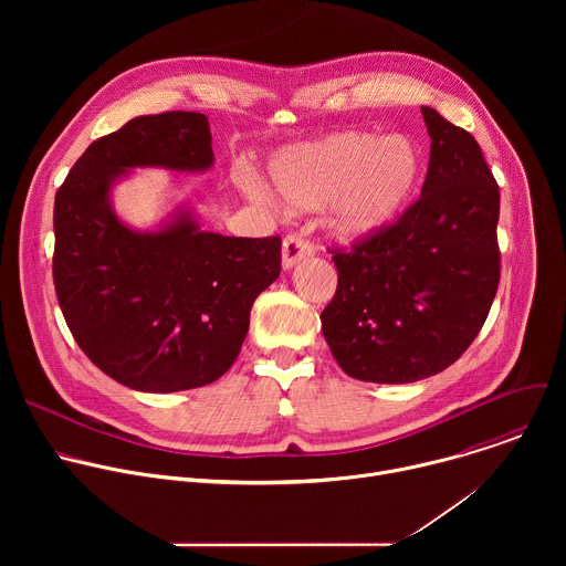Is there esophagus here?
Returning <instances> with one entry per match:
<instances>
[{"label":"esophagus","instance_id":"esophagus-1","mask_svg":"<svg viewBox=\"0 0 566 566\" xmlns=\"http://www.w3.org/2000/svg\"><path fill=\"white\" fill-rule=\"evenodd\" d=\"M315 255V249L308 239H304L302 234H286L284 237V244H282V266L284 269H291L295 266L297 262L306 260V258H313Z\"/></svg>","mask_w":566,"mask_h":566}]
</instances>
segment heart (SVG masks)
I'll return each instance as SVG.
<instances>
[{
	"instance_id": "obj_1",
	"label": "heart",
	"mask_w": 566,
	"mask_h": 566,
	"mask_svg": "<svg viewBox=\"0 0 566 566\" xmlns=\"http://www.w3.org/2000/svg\"><path fill=\"white\" fill-rule=\"evenodd\" d=\"M421 168V151L406 136L340 132L280 151L269 164V177L275 192L295 208L336 201L338 230L365 234L396 219L410 203ZM244 188L264 197L253 179H244Z\"/></svg>"
}]
</instances>
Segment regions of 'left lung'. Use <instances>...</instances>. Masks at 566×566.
Segmentation results:
<instances>
[{
	"label": "left lung",
	"instance_id": "1",
	"mask_svg": "<svg viewBox=\"0 0 566 566\" xmlns=\"http://www.w3.org/2000/svg\"><path fill=\"white\" fill-rule=\"evenodd\" d=\"M421 112L432 138L421 197L334 249L338 286L319 315L343 371L367 382H415L450 367L500 286V186L470 132Z\"/></svg>",
	"mask_w": 566,
	"mask_h": 566
}]
</instances>
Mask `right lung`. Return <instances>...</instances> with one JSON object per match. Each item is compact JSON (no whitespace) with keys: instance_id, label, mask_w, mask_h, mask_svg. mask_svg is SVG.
Returning a JSON list of instances; mask_svg holds the SVG:
<instances>
[{"instance_id":"right-lung-1","label":"right lung","mask_w":566,"mask_h":566,"mask_svg":"<svg viewBox=\"0 0 566 566\" xmlns=\"http://www.w3.org/2000/svg\"><path fill=\"white\" fill-rule=\"evenodd\" d=\"M208 118L138 116L94 140L53 206V284L77 347L138 391H184L223 376L249 334L255 297L282 269V237H223L188 214L134 232L109 206L127 168L208 170Z\"/></svg>"}]
</instances>
